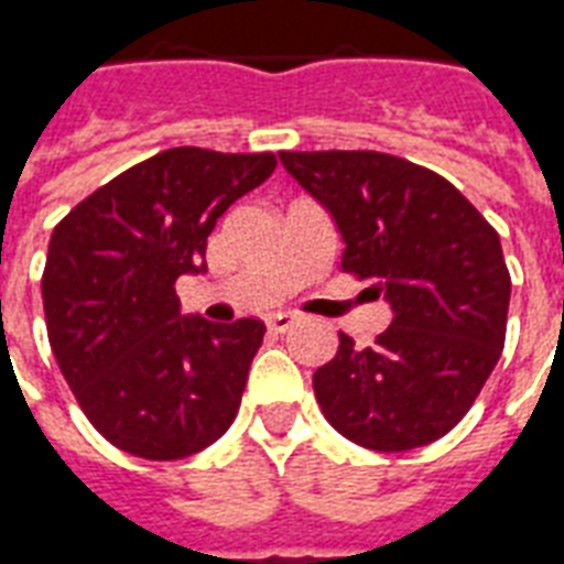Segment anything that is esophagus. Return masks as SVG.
Segmentation results:
<instances>
[{
  "label": "esophagus",
  "instance_id": "34e87169",
  "mask_svg": "<svg viewBox=\"0 0 564 564\" xmlns=\"http://www.w3.org/2000/svg\"><path fill=\"white\" fill-rule=\"evenodd\" d=\"M296 321H300V314L276 312V314H270V317H268V326H270V329H276V332H285V329H291Z\"/></svg>",
  "mask_w": 564,
  "mask_h": 564
}]
</instances>
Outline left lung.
I'll list each match as a JSON object with an SVG mask.
<instances>
[{
	"instance_id": "1",
	"label": "left lung",
	"mask_w": 564,
	"mask_h": 564,
	"mask_svg": "<svg viewBox=\"0 0 564 564\" xmlns=\"http://www.w3.org/2000/svg\"><path fill=\"white\" fill-rule=\"evenodd\" d=\"M279 159L338 226L341 268L394 312L365 350L341 332L335 359L314 370L326 421L379 453L438 441L503 352L512 279L500 238L447 178L412 161L370 150Z\"/></svg>"
}]
</instances>
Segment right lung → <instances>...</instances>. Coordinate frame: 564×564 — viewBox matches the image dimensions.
Masks as SVG:
<instances>
[{
  "instance_id": "right-lung-1",
  "label": "right lung",
  "mask_w": 564,
  "mask_h": 564,
  "mask_svg": "<svg viewBox=\"0 0 564 564\" xmlns=\"http://www.w3.org/2000/svg\"><path fill=\"white\" fill-rule=\"evenodd\" d=\"M273 170L270 152L176 147L111 178L55 226L41 282L52 352L115 447L173 462L232 426L264 323L187 317L173 285L203 273L223 212Z\"/></svg>"
}]
</instances>
